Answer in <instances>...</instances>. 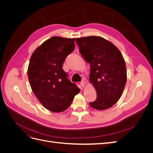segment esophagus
Here are the masks:
<instances>
[{
  "label": "esophagus",
  "mask_w": 153,
  "mask_h": 153,
  "mask_svg": "<svg viewBox=\"0 0 153 153\" xmlns=\"http://www.w3.org/2000/svg\"><path fill=\"white\" fill-rule=\"evenodd\" d=\"M80 85L82 86V87H84L85 85V83L84 82V81H82V82H80Z\"/></svg>",
  "instance_id": "34e87169"
}]
</instances>
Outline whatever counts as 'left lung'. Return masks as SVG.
Returning a JSON list of instances; mask_svg holds the SVG:
<instances>
[{"mask_svg":"<svg viewBox=\"0 0 153 153\" xmlns=\"http://www.w3.org/2000/svg\"><path fill=\"white\" fill-rule=\"evenodd\" d=\"M79 51L90 64L89 82L94 85L96 100L92 108L103 110L112 106L121 98L127 80L126 62L115 46L100 36L76 38Z\"/></svg>","mask_w":153,"mask_h":153,"instance_id":"8db88e82","label":"left lung"}]
</instances>
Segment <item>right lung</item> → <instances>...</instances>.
<instances>
[{"instance_id":"add662e5","label":"right lung","mask_w":153,"mask_h":153,"mask_svg":"<svg viewBox=\"0 0 153 153\" xmlns=\"http://www.w3.org/2000/svg\"><path fill=\"white\" fill-rule=\"evenodd\" d=\"M75 38L53 36L37 48L30 59L29 81L37 98L53 112L66 110L80 89L68 78L62 65L75 49Z\"/></svg>"}]
</instances>
